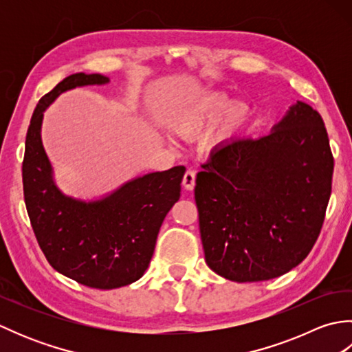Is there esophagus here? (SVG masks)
Masks as SVG:
<instances>
[{"label": "esophagus", "mask_w": 352, "mask_h": 352, "mask_svg": "<svg viewBox=\"0 0 352 352\" xmlns=\"http://www.w3.org/2000/svg\"><path fill=\"white\" fill-rule=\"evenodd\" d=\"M195 180H197V174L193 170H186V174L183 177V186L186 190H193L195 188Z\"/></svg>", "instance_id": "obj_1"}]
</instances>
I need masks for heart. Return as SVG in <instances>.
Masks as SVG:
<instances>
[{"instance_id": "1", "label": "heart", "mask_w": 352, "mask_h": 352, "mask_svg": "<svg viewBox=\"0 0 352 352\" xmlns=\"http://www.w3.org/2000/svg\"><path fill=\"white\" fill-rule=\"evenodd\" d=\"M252 111L243 101H230L222 94H210L188 104L170 118V126L180 136L189 138L199 134L218 122V136L230 140L242 133L251 121Z\"/></svg>"}]
</instances>
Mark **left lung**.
<instances>
[{"mask_svg": "<svg viewBox=\"0 0 352 352\" xmlns=\"http://www.w3.org/2000/svg\"><path fill=\"white\" fill-rule=\"evenodd\" d=\"M197 177L206 263L223 278H276L309 256L331 195L334 160L322 118L296 101L271 133L234 139Z\"/></svg>", "mask_w": 352, "mask_h": 352, "instance_id": "obj_1", "label": "left lung"}]
</instances>
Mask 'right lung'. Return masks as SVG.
<instances>
[{
	"mask_svg": "<svg viewBox=\"0 0 352 352\" xmlns=\"http://www.w3.org/2000/svg\"><path fill=\"white\" fill-rule=\"evenodd\" d=\"M110 81L101 74H72L42 96L30 121L22 163L27 212L50 265L94 289H118L148 269L159 230L182 192L183 166L149 172L96 199L74 198L58 189L42 145V121L58 95Z\"/></svg>",
	"mask_w": 352,
	"mask_h": 352,
	"instance_id": "add662e5",
	"label": "right lung"
}]
</instances>
